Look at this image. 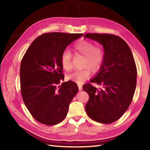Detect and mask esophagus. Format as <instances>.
<instances>
[{
  "label": "esophagus",
  "mask_w": 150,
  "mask_h": 150,
  "mask_svg": "<svg viewBox=\"0 0 150 150\" xmlns=\"http://www.w3.org/2000/svg\"><path fill=\"white\" fill-rule=\"evenodd\" d=\"M78 87H79V90H82V86L81 84H78Z\"/></svg>",
  "instance_id": "1"
}]
</instances>
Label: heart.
Instances as JSON below:
<instances>
[{"instance_id":"1","label":"heart","mask_w":150,"mask_h":150,"mask_svg":"<svg viewBox=\"0 0 150 150\" xmlns=\"http://www.w3.org/2000/svg\"><path fill=\"white\" fill-rule=\"evenodd\" d=\"M75 52L84 55L85 57L84 66H90L93 69H98L104 60V53L100 47H95L94 44L90 41L82 40L74 45ZM61 64L63 68L67 71L71 69L72 67L71 54L69 51L64 52L61 57ZM90 67L83 69H75L67 75L69 80L82 83L88 79L91 74Z\"/></svg>"}]
</instances>
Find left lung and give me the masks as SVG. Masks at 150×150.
<instances>
[{
	"mask_svg": "<svg viewBox=\"0 0 150 150\" xmlns=\"http://www.w3.org/2000/svg\"><path fill=\"white\" fill-rule=\"evenodd\" d=\"M84 37L97 41L104 50L99 71L91 83L82 87L90 96L85 110L92 120L112 123L123 115L132 101L137 74L135 60L128 44L119 37L87 33ZM92 83L100 87L97 88Z\"/></svg>",
	"mask_w": 150,
	"mask_h": 150,
	"instance_id": "left-lung-1",
	"label": "left lung"
}]
</instances>
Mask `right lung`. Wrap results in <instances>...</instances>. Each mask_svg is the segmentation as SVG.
Masks as SVG:
<instances>
[{
  "label": "right lung",
  "instance_id": "obj_1",
  "mask_svg": "<svg viewBox=\"0 0 150 150\" xmlns=\"http://www.w3.org/2000/svg\"><path fill=\"white\" fill-rule=\"evenodd\" d=\"M83 35L59 32L42 34L35 39L22 59L20 68L22 99L31 115L47 126L65 119L69 104L79 90L71 81L62 82L61 57L66 47Z\"/></svg>",
  "mask_w": 150,
  "mask_h": 150
}]
</instances>
